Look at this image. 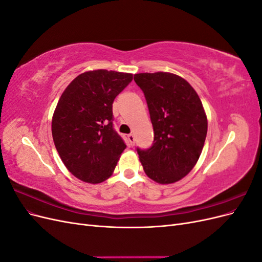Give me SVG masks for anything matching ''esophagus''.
Returning a JSON list of instances; mask_svg holds the SVG:
<instances>
[{"label": "esophagus", "instance_id": "esophagus-1", "mask_svg": "<svg viewBox=\"0 0 262 262\" xmlns=\"http://www.w3.org/2000/svg\"><path fill=\"white\" fill-rule=\"evenodd\" d=\"M128 140L130 142V144L133 145L134 144V140H136V138H134V136L131 133V134H129V136H128Z\"/></svg>", "mask_w": 262, "mask_h": 262}]
</instances>
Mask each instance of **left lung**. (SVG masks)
I'll use <instances>...</instances> for the list:
<instances>
[{
    "instance_id": "1",
    "label": "left lung",
    "mask_w": 262,
    "mask_h": 262,
    "mask_svg": "<svg viewBox=\"0 0 262 262\" xmlns=\"http://www.w3.org/2000/svg\"><path fill=\"white\" fill-rule=\"evenodd\" d=\"M134 82L144 93L154 141L137 148L146 175L172 184L190 172L201 155L208 119L196 92L184 78L167 72L139 73Z\"/></svg>"
}]
</instances>
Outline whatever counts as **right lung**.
<instances>
[{
  "mask_svg": "<svg viewBox=\"0 0 262 262\" xmlns=\"http://www.w3.org/2000/svg\"><path fill=\"white\" fill-rule=\"evenodd\" d=\"M133 75L95 70L80 74L61 95L52 117V138L71 173L90 184L113 175L126 147L114 129L113 102Z\"/></svg>",
  "mask_w": 262,
  "mask_h": 262,
  "instance_id": "right-lung-1",
  "label": "right lung"
}]
</instances>
